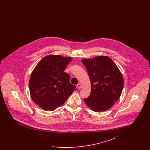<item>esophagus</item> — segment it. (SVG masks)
I'll return each mask as SVG.
<instances>
[{
    "instance_id": "esophagus-1",
    "label": "esophagus",
    "mask_w": 150,
    "mask_h": 150,
    "mask_svg": "<svg viewBox=\"0 0 150 150\" xmlns=\"http://www.w3.org/2000/svg\"><path fill=\"white\" fill-rule=\"evenodd\" d=\"M77 87L79 89H80V88H81V87H82V85H81V84L79 83L77 85Z\"/></svg>"
}]
</instances>
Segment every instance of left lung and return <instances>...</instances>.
<instances>
[{
    "label": "left lung",
    "mask_w": 150,
    "mask_h": 150,
    "mask_svg": "<svg viewBox=\"0 0 150 150\" xmlns=\"http://www.w3.org/2000/svg\"><path fill=\"white\" fill-rule=\"evenodd\" d=\"M91 82V93L84 98L86 105L96 112L110 108L121 95L124 80L119 69L111 58L100 56L83 59Z\"/></svg>",
    "instance_id": "8db88e82"
}]
</instances>
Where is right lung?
Returning <instances> with one entry per match:
<instances>
[{
  "label": "right lung",
  "mask_w": 150,
  "mask_h": 150,
  "mask_svg": "<svg viewBox=\"0 0 150 150\" xmlns=\"http://www.w3.org/2000/svg\"><path fill=\"white\" fill-rule=\"evenodd\" d=\"M72 59L60 55L47 56L32 72L29 84L31 97L43 110H56L76 90V86L70 83V75L64 72Z\"/></svg>",
  "instance_id": "1"
}]
</instances>
